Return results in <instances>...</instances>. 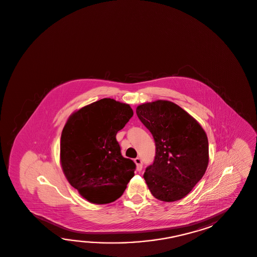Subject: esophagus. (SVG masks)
<instances>
[{
    "label": "esophagus",
    "instance_id": "esophagus-1",
    "mask_svg": "<svg viewBox=\"0 0 257 257\" xmlns=\"http://www.w3.org/2000/svg\"><path fill=\"white\" fill-rule=\"evenodd\" d=\"M135 163H136V165H137V170L138 172H140L142 170V168H143V165H142V160L140 158H136L135 159Z\"/></svg>",
    "mask_w": 257,
    "mask_h": 257
}]
</instances>
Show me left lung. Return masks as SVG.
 I'll use <instances>...</instances> for the list:
<instances>
[{"label": "left lung", "mask_w": 257, "mask_h": 257, "mask_svg": "<svg viewBox=\"0 0 257 257\" xmlns=\"http://www.w3.org/2000/svg\"><path fill=\"white\" fill-rule=\"evenodd\" d=\"M137 114L156 143L155 161L144 174L148 189L162 201L183 199L208 167L206 133L196 119L169 100L140 104Z\"/></svg>", "instance_id": "obj_1"}]
</instances>
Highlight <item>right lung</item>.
I'll use <instances>...</instances> for the list:
<instances>
[{"label":"right lung","mask_w":257,"mask_h":257,"mask_svg":"<svg viewBox=\"0 0 257 257\" xmlns=\"http://www.w3.org/2000/svg\"><path fill=\"white\" fill-rule=\"evenodd\" d=\"M134 114L130 105L105 98L74 111L64 126L60 164L69 184L89 202L115 201L135 176L116 140Z\"/></svg>","instance_id":"obj_1"}]
</instances>
